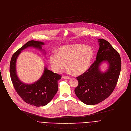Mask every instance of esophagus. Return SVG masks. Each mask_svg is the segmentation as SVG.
Segmentation results:
<instances>
[{
	"instance_id": "esophagus-1",
	"label": "esophagus",
	"mask_w": 131,
	"mask_h": 131,
	"mask_svg": "<svg viewBox=\"0 0 131 131\" xmlns=\"http://www.w3.org/2000/svg\"><path fill=\"white\" fill-rule=\"evenodd\" d=\"M63 78L64 80H69L70 79V77L69 76H63Z\"/></svg>"
}]
</instances>
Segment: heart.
Wrapping results in <instances>:
<instances>
[{"instance_id": "heart-1", "label": "heart", "mask_w": 131, "mask_h": 131, "mask_svg": "<svg viewBox=\"0 0 131 131\" xmlns=\"http://www.w3.org/2000/svg\"><path fill=\"white\" fill-rule=\"evenodd\" d=\"M93 57V51L83 44L68 45L61 47L57 54H51L49 57L51 67L59 73L68 67L76 75L85 72L89 68Z\"/></svg>"}]
</instances>
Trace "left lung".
<instances>
[{
    "mask_svg": "<svg viewBox=\"0 0 131 131\" xmlns=\"http://www.w3.org/2000/svg\"><path fill=\"white\" fill-rule=\"evenodd\" d=\"M99 49L96 60L83 74L77 77L78 86L75 93L82 102L93 105L107 98L113 92L121 71V60L118 52L106 40L98 39ZM104 62L109 68L102 72L99 66Z\"/></svg>",
    "mask_w": 131,
    "mask_h": 131,
    "instance_id": "8db88e82",
    "label": "left lung"
}]
</instances>
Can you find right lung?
<instances>
[{
    "instance_id": "obj_1",
    "label": "right lung",
    "mask_w": 131,
    "mask_h": 131,
    "mask_svg": "<svg viewBox=\"0 0 131 131\" xmlns=\"http://www.w3.org/2000/svg\"><path fill=\"white\" fill-rule=\"evenodd\" d=\"M43 45L44 43L42 42L34 40L28 41L13 54L10 64L11 79L16 91L26 103L37 107L45 106L53 99L58 91V82L61 76L45 67L39 80L31 84H25L19 79L17 75L16 62L23 50L31 47L43 51Z\"/></svg>"
}]
</instances>
